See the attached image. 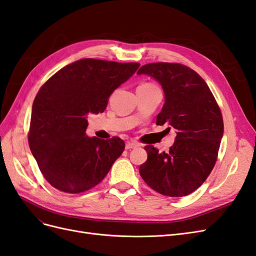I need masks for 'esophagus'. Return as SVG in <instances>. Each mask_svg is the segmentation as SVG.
Listing matches in <instances>:
<instances>
[{"instance_id":"1","label":"esophagus","mask_w":256,"mask_h":256,"mask_svg":"<svg viewBox=\"0 0 256 256\" xmlns=\"http://www.w3.org/2000/svg\"><path fill=\"white\" fill-rule=\"evenodd\" d=\"M140 146L136 142H127L126 143V150H131V148H136V147Z\"/></svg>"}]
</instances>
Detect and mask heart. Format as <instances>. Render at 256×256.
<instances>
[{
    "instance_id": "obj_1",
    "label": "heart",
    "mask_w": 256,
    "mask_h": 256,
    "mask_svg": "<svg viewBox=\"0 0 256 256\" xmlns=\"http://www.w3.org/2000/svg\"><path fill=\"white\" fill-rule=\"evenodd\" d=\"M145 84H150V83H145Z\"/></svg>"
}]
</instances>
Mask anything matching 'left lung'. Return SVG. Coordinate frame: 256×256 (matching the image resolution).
<instances>
[{
    "label": "left lung",
    "mask_w": 256,
    "mask_h": 256,
    "mask_svg": "<svg viewBox=\"0 0 256 256\" xmlns=\"http://www.w3.org/2000/svg\"><path fill=\"white\" fill-rule=\"evenodd\" d=\"M138 74H148L161 84L166 102L156 124L176 129L168 152L144 147L147 160L138 170L140 175L160 194L188 196L202 186L218 158L223 136L220 108L202 76L182 64H146Z\"/></svg>",
    "instance_id": "1"
}]
</instances>
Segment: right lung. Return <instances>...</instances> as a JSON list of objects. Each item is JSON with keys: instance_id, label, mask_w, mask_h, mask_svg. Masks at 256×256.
Listing matches in <instances>:
<instances>
[{"instance_id": "1", "label": "right lung", "mask_w": 256, "mask_h": 256, "mask_svg": "<svg viewBox=\"0 0 256 256\" xmlns=\"http://www.w3.org/2000/svg\"><path fill=\"white\" fill-rule=\"evenodd\" d=\"M138 66L82 58L60 69L38 90L28 140L40 172L54 188L81 193L109 173L125 150V142L118 136L110 140L88 136L86 116L102 113L113 90Z\"/></svg>"}]
</instances>
